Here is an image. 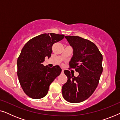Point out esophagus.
Returning a JSON list of instances; mask_svg holds the SVG:
<instances>
[{
    "mask_svg": "<svg viewBox=\"0 0 120 120\" xmlns=\"http://www.w3.org/2000/svg\"><path fill=\"white\" fill-rule=\"evenodd\" d=\"M62 73H64V69H62Z\"/></svg>",
    "mask_w": 120,
    "mask_h": 120,
    "instance_id": "esophagus-1",
    "label": "esophagus"
}]
</instances>
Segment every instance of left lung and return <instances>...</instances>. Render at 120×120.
Listing matches in <instances>:
<instances>
[{"label": "left lung", "instance_id": "left-lung-1", "mask_svg": "<svg viewBox=\"0 0 120 120\" xmlns=\"http://www.w3.org/2000/svg\"><path fill=\"white\" fill-rule=\"evenodd\" d=\"M73 48L69 68L75 69L77 77L64 70L67 82L62 86V95L68 102L83 101L93 94L99 83L103 71V56L97 46L87 39L78 36L65 37Z\"/></svg>", "mask_w": 120, "mask_h": 120}]
</instances>
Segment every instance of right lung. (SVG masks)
I'll use <instances>...</instances> for the list:
<instances>
[{
	"mask_svg": "<svg viewBox=\"0 0 120 120\" xmlns=\"http://www.w3.org/2000/svg\"><path fill=\"white\" fill-rule=\"evenodd\" d=\"M64 38L63 34H42L29 40L22 49L17 61V76L24 92L30 98L44 97L51 83L61 73L58 65L50 68L42 63L45 57L51 56L52 45Z\"/></svg>",
	"mask_w": 120,
	"mask_h": 120,
	"instance_id": "add662e5",
	"label": "right lung"
}]
</instances>
